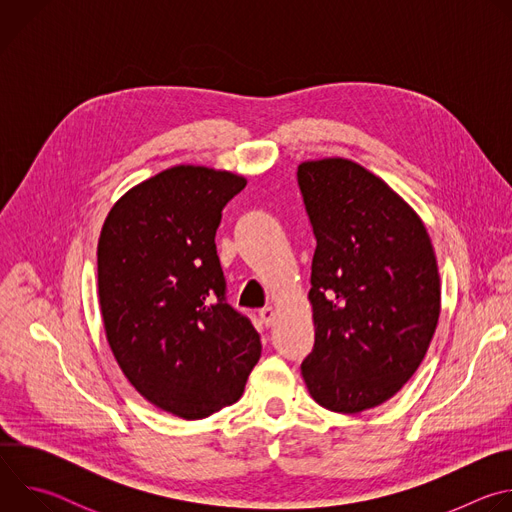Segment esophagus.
<instances>
[{
  "label": "esophagus",
  "mask_w": 512,
  "mask_h": 512,
  "mask_svg": "<svg viewBox=\"0 0 512 512\" xmlns=\"http://www.w3.org/2000/svg\"><path fill=\"white\" fill-rule=\"evenodd\" d=\"M259 318L265 326H271L273 324V318H275V308L273 306H265L259 310Z\"/></svg>",
  "instance_id": "obj_1"
}]
</instances>
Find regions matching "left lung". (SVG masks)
<instances>
[{
  "instance_id": "1",
  "label": "left lung",
  "mask_w": 512,
  "mask_h": 512,
  "mask_svg": "<svg viewBox=\"0 0 512 512\" xmlns=\"http://www.w3.org/2000/svg\"><path fill=\"white\" fill-rule=\"evenodd\" d=\"M298 184L316 237V340L302 377L318 405L367 411L401 391L433 338L442 308L433 245L417 212L352 160L304 162Z\"/></svg>"
}]
</instances>
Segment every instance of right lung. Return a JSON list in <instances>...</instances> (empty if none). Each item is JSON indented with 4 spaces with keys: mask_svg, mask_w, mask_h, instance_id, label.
Returning <instances> with one entry per match:
<instances>
[{
    "mask_svg": "<svg viewBox=\"0 0 512 512\" xmlns=\"http://www.w3.org/2000/svg\"><path fill=\"white\" fill-rule=\"evenodd\" d=\"M239 174L174 166L125 192L97 245L99 306L113 356L152 405L202 419L241 399L261 356L227 304L214 235Z\"/></svg>",
    "mask_w": 512,
    "mask_h": 512,
    "instance_id": "1",
    "label": "right lung"
}]
</instances>
